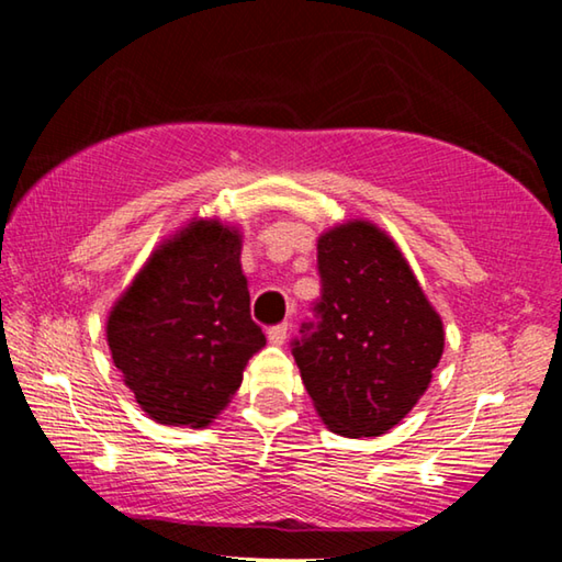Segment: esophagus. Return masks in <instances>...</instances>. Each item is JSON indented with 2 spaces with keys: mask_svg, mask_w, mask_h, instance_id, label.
I'll use <instances>...</instances> for the list:
<instances>
[{
  "mask_svg": "<svg viewBox=\"0 0 562 562\" xmlns=\"http://www.w3.org/2000/svg\"><path fill=\"white\" fill-rule=\"evenodd\" d=\"M288 331H290V327H288V325L270 327V329H268V339H270V345H274V347H282L284 341H288Z\"/></svg>",
  "mask_w": 562,
  "mask_h": 562,
  "instance_id": "1",
  "label": "esophagus"
}]
</instances>
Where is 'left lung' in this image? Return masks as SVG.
Instances as JSON below:
<instances>
[{
	"label": "left lung",
	"instance_id": "obj_1",
	"mask_svg": "<svg viewBox=\"0 0 562 562\" xmlns=\"http://www.w3.org/2000/svg\"><path fill=\"white\" fill-rule=\"evenodd\" d=\"M317 262L319 322L292 349L304 389L329 431L382 436L431 384L443 355L441 315L374 223L329 227L317 240Z\"/></svg>",
	"mask_w": 562,
	"mask_h": 562
}]
</instances>
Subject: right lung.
<instances>
[{"label": "right lung", "mask_w": 562, "mask_h": 562, "mask_svg": "<svg viewBox=\"0 0 562 562\" xmlns=\"http://www.w3.org/2000/svg\"><path fill=\"white\" fill-rule=\"evenodd\" d=\"M243 233L193 217L166 237L106 319L113 364L158 424L205 429L231 404L265 347L250 319Z\"/></svg>", "instance_id": "obj_1"}]
</instances>
